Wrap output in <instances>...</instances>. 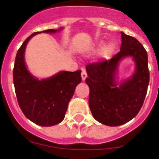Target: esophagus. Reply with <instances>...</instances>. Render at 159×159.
<instances>
[{"instance_id":"esophagus-1","label":"esophagus","mask_w":159,"mask_h":159,"mask_svg":"<svg viewBox=\"0 0 159 159\" xmlns=\"http://www.w3.org/2000/svg\"><path fill=\"white\" fill-rule=\"evenodd\" d=\"M81 77H82V80L83 81L85 80L87 77H88V75H87L86 71H85V70H84V69H82V73H81Z\"/></svg>"}]
</instances>
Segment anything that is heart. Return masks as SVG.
<instances>
[{
    "label": "heart",
    "mask_w": 159,
    "mask_h": 159,
    "mask_svg": "<svg viewBox=\"0 0 159 159\" xmlns=\"http://www.w3.org/2000/svg\"><path fill=\"white\" fill-rule=\"evenodd\" d=\"M115 51H116V44L113 42H107V43H104L103 45H102V42H99L92 49V53L99 52L98 57L99 60L102 61H106V60H110Z\"/></svg>",
    "instance_id": "b5f03b06"
}]
</instances>
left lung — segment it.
Here are the masks:
<instances>
[{
	"label": "left lung",
	"instance_id": "8db88e82",
	"mask_svg": "<svg viewBox=\"0 0 159 159\" xmlns=\"http://www.w3.org/2000/svg\"><path fill=\"white\" fill-rule=\"evenodd\" d=\"M121 38L120 52L113 58L86 67L90 110L95 120L109 127L125 124L137 116L150 80L148 57L144 47L123 32ZM126 58L134 61L135 71L130 77L119 81V64Z\"/></svg>",
	"mask_w": 159,
	"mask_h": 159
}]
</instances>
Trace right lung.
Wrapping results in <instances>:
<instances>
[{
	"label": "right lung",
	"mask_w": 159,
	"mask_h": 159,
	"mask_svg": "<svg viewBox=\"0 0 159 159\" xmlns=\"http://www.w3.org/2000/svg\"><path fill=\"white\" fill-rule=\"evenodd\" d=\"M59 29H48L32 33L16 53L13 68V83L18 103L26 117L42 127H51L64 120L67 106L75 88L80 84L81 70L61 71L50 77L36 78L28 69L25 48L32 36L39 33H57Z\"/></svg>",
	"instance_id": "add662e5"
}]
</instances>
